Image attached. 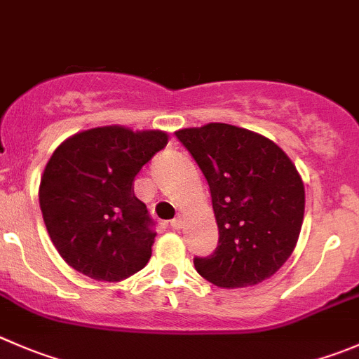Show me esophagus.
<instances>
[{"instance_id": "1", "label": "esophagus", "mask_w": 359, "mask_h": 359, "mask_svg": "<svg viewBox=\"0 0 359 359\" xmlns=\"http://www.w3.org/2000/svg\"><path fill=\"white\" fill-rule=\"evenodd\" d=\"M170 226H172L173 229H180V228H182V221H180L179 217L172 219V221H170Z\"/></svg>"}]
</instances>
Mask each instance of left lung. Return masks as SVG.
<instances>
[{
  "label": "left lung",
  "mask_w": 359,
  "mask_h": 359,
  "mask_svg": "<svg viewBox=\"0 0 359 359\" xmlns=\"http://www.w3.org/2000/svg\"><path fill=\"white\" fill-rule=\"evenodd\" d=\"M210 187L219 243L194 257L198 273L219 287L263 283L287 261L305 212L297 166L272 140L243 128L210 123L175 131Z\"/></svg>",
  "instance_id": "1"
}]
</instances>
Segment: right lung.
<instances>
[{"mask_svg": "<svg viewBox=\"0 0 359 359\" xmlns=\"http://www.w3.org/2000/svg\"><path fill=\"white\" fill-rule=\"evenodd\" d=\"M166 144L165 131L105 126L73 135L50 156L40 208L52 243L76 272L117 283L151 259L154 221L133 180Z\"/></svg>", "mask_w": 359, "mask_h": 359, "instance_id": "1", "label": "right lung"}]
</instances>
